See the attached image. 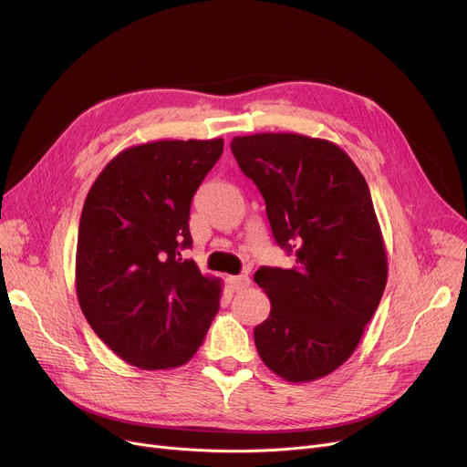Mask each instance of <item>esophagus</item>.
Returning a JSON list of instances; mask_svg holds the SVG:
<instances>
[{
  "label": "esophagus",
  "mask_w": 467,
  "mask_h": 467,
  "mask_svg": "<svg viewBox=\"0 0 467 467\" xmlns=\"http://www.w3.org/2000/svg\"><path fill=\"white\" fill-rule=\"evenodd\" d=\"M227 284L231 287V291H242L250 285V278L246 275H240V276H229Z\"/></svg>",
  "instance_id": "34e87169"
}]
</instances>
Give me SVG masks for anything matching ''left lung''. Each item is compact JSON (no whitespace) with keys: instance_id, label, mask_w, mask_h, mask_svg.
I'll use <instances>...</instances> for the list:
<instances>
[{"instance_id":"1","label":"left lung","mask_w":467,"mask_h":467,"mask_svg":"<svg viewBox=\"0 0 467 467\" xmlns=\"http://www.w3.org/2000/svg\"><path fill=\"white\" fill-rule=\"evenodd\" d=\"M257 185L280 248L296 266H261L254 280L271 314L254 329L265 365L308 382L345 363L382 299L388 259L365 178L338 145L301 134L231 141Z\"/></svg>"}]
</instances>
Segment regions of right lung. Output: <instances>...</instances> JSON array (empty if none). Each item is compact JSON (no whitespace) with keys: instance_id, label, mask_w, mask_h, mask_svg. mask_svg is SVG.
<instances>
[{"instance_id":"right-lung-1","label":"right lung","mask_w":467,"mask_h":467,"mask_svg":"<svg viewBox=\"0 0 467 467\" xmlns=\"http://www.w3.org/2000/svg\"><path fill=\"white\" fill-rule=\"evenodd\" d=\"M221 153V138L134 145L87 194L78 299L94 333L140 369L187 363L219 310L221 282L182 252L192 246L191 201Z\"/></svg>"}]
</instances>
